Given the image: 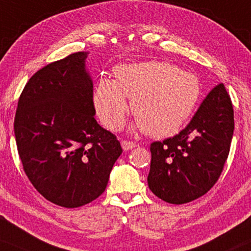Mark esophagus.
<instances>
[{
	"instance_id": "1",
	"label": "esophagus",
	"mask_w": 251,
	"mask_h": 251,
	"mask_svg": "<svg viewBox=\"0 0 251 251\" xmlns=\"http://www.w3.org/2000/svg\"><path fill=\"white\" fill-rule=\"evenodd\" d=\"M122 146H123L124 151H129V149H132V148L135 147V144H134V142H133V141L123 140V141H122Z\"/></svg>"
}]
</instances>
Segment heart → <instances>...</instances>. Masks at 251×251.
I'll use <instances>...</instances> for the list:
<instances>
[{"label": "heart", "instance_id": "1", "mask_svg": "<svg viewBox=\"0 0 251 251\" xmlns=\"http://www.w3.org/2000/svg\"><path fill=\"white\" fill-rule=\"evenodd\" d=\"M201 95L198 77L164 61L120 65L115 80L103 78L94 93L97 115L110 129L123 125L131 100L135 127L151 136L176 133L189 118Z\"/></svg>", "mask_w": 251, "mask_h": 251}]
</instances>
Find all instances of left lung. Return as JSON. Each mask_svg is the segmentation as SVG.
<instances>
[{
    "mask_svg": "<svg viewBox=\"0 0 251 251\" xmlns=\"http://www.w3.org/2000/svg\"><path fill=\"white\" fill-rule=\"evenodd\" d=\"M234 132V110L224 83L204 98L178 134L151 144V191L170 204H185L210 191L223 173Z\"/></svg>",
    "mask_w": 251,
    "mask_h": 251,
    "instance_id": "obj_1",
    "label": "left lung"
}]
</instances>
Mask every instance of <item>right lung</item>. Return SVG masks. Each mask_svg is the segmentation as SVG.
<instances>
[{"instance_id": "1", "label": "right lung", "mask_w": 251, "mask_h": 251, "mask_svg": "<svg viewBox=\"0 0 251 251\" xmlns=\"http://www.w3.org/2000/svg\"><path fill=\"white\" fill-rule=\"evenodd\" d=\"M88 52L50 63L31 76L18 100L14 129L27 178L62 207H80L105 191L123 148L95 119Z\"/></svg>"}]
</instances>
